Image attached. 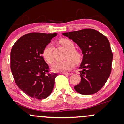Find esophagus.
I'll return each mask as SVG.
<instances>
[{
  "instance_id": "esophagus-1",
  "label": "esophagus",
  "mask_w": 124,
  "mask_h": 124,
  "mask_svg": "<svg viewBox=\"0 0 124 124\" xmlns=\"http://www.w3.org/2000/svg\"><path fill=\"white\" fill-rule=\"evenodd\" d=\"M62 74H64V75H71V73H67V72H62Z\"/></svg>"
}]
</instances>
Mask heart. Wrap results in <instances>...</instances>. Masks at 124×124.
<instances>
[{"mask_svg":"<svg viewBox=\"0 0 124 124\" xmlns=\"http://www.w3.org/2000/svg\"><path fill=\"white\" fill-rule=\"evenodd\" d=\"M59 43L67 51L66 60L58 62L52 66V70L54 72H65L70 71L74 66V62L79 63L82 59V55L79 51L75 49V45L71 40L68 39H61ZM53 47L52 44H49L43 49L42 52L43 58L48 63L52 64L54 62V57L52 53Z\"/></svg>","mask_w":124,"mask_h":124,"instance_id":"heart-1","label":"heart"}]
</instances>
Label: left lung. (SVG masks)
I'll use <instances>...</instances> for the list:
<instances>
[{"label": "left lung", "instance_id": "obj_1", "mask_svg": "<svg viewBox=\"0 0 124 124\" xmlns=\"http://www.w3.org/2000/svg\"><path fill=\"white\" fill-rule=\"evenodd\" d=\"M62 35L75 42L84 55L79 67L81 82L74 89L84 95L96 93L103 88L111 72L113 54L108 39L91 28Z\"/></svg>", "mask_w": 124, "mask_h": 124}]
</instances>
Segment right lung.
<instances>
[{
    "label": "right lung",
    "mask_w": 124,
    "mask_h": 124,
    "mask_svg": "<svg viewBox=\"0 0 124 124\" xmlns=\"http://www.w3.org/2000/svg\"><path fill=\"white\" fill-rule=\"evenodd\" d=\"M56 33L32 32L21 36L10 53V68L16 84L28 96L41 100L51 94L57 74L50 73L42 57L43 49Z\"/></svg>",
    "instance_id": "obj_1"
}]
</instances>
